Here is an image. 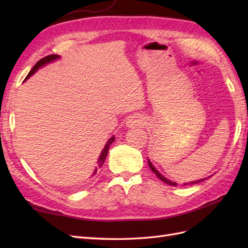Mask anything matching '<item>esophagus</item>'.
Wrapping results in <instances>:
<instances>
[{
    "mask_svg": "<svg viewBox=\"0 0 248 248\" xmlns=\"http://www.w3.org/2000/svg\"><path fill=\"white\" fill-rule=\"evenodd\" d=\"M125 124H127V127L129 128L139 127V125H141V124H143V119H141V117H140L138 115H133V116H130Z\"/></svg>",
    "mask_w": 248,
    "mask_h": 248,
    "instance_id": "obj_1",
    "label": "esophagus"
}]
</instances>
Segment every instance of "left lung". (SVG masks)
I'll return each mask as SVG.
<instances>
[{
	"label": "left lung",
	"instance_id": "obj_1",
	"mask_svg": "<svg viewBox=\"0 0 248 248\" xmlns=\"http://www.w3.org/2000/svg\"><path fill=\"white\" fill-rule=\"evenodd\" d=\"M148 165H149V167L151 168V170L154 171L155 175H156V177L159 178V179H161V180L163 181V182H165L166 184H168V186H178V184L176 183V182H173V181H170V180H168L167 178H165L164 176L162 175V173H160L159 171H157V170L156 168L154 166V164H152V163L150 162V160L148 159ZM205 179L207 178H204V179H200V180H197V181H192V182H188L189 184H195V183H198V182H202V181H203V180H205ZM187 183H184V186H186Z\"/></svg>",
	"mask_w": 248,
	"mask_h": 248
}]
</instances>
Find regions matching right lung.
Returning a JSON list of instances; mask_svg holds the SVG:
<instances>
[{"label": "right lung", "mask_w": 248, "mask_h": 248, "mask_svg": "<svg viewBox=\"0 0 248 248\" xmlns=\"http://www.w3.org/2000/svg\"><path fill=\"white\" fill-rule=\"evenodd\" d=\"M60 59H61V56H60V55H57V54L48 55V56L44 57V59H41L39 62H36V65H35L33 68H31V70L29 72V75L26 76V78H25V80H24V81H26V80H28V78H31V76H33L34 73H35L37 70H38V69H40L41 67H44V66H46V65H48V64H50V62H55L56 60H60ZM114 140H115V136L113 135L112 138H110V139L107 141V144H105L103 150L101 151V155H100L99 159H98V161H97V163H98V167H96V170H93V176H92V177H93L94 175H96V173H97V170H98V168H101V167H102V165L104 164V161H105V159H107V155H108V149H109V146H110V144L113 143Z\"/></svg>", "instance_id": "obj_1"}]
</instances>
